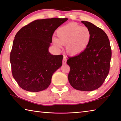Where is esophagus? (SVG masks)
I'll return each mask as SVG.
<instances>
[{"label":"esophagus","instance_id":"1","mask_svg":"<svg viewBox=\"0 0 121 121\" xmlns=\"http://www.w3.org/2000/svg\"><path fill=\"white\" fill-rule=\"evenodd\" d=\"M66 62H67V58H66V57L65 56V57H63V58L62 63H63V64H65Z\"/></svg>","mask_w":121,"mask_h":121}]
</instances>
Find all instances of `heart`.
<instances>
[{"label": "heart", "mask_w": 121, "mask_h": 121, "mask_svg": "<svg viewBox=\"0 0 121 121\" xmlns=\"http://www.w3.org/2000/svg\"><path fill=\"white\" fill-rule=\"evenodd\" d=\"M58 38L53 37L55 45L61 48L65 45V50L71 56L78 54L86 48L91 39L89 29L76 23H70L59 28L56 31Z\"/></svg>", "instance_id": "heart-1"}]
</instances>
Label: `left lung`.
Instances as JSON below:
<instances>
[{
  "label": "left lung",
  "mask_w": 121,
  "mask_h": 121,
  "mask_svg": "<svg viewBox=\"0 0 121 121\" xmlns=\"http://www.w3.org/2000/svg\"><path fill=\"white\" fill-rule=\"evenodd\" d=\"M82 22L89 29L91 39L84 51L67 61L70 68L68 80L75 89L91 91L101 86L108 75L112 50L103 30L91 22Z\"/></svg>",
  "instance_id": "1"
}]
</instances>
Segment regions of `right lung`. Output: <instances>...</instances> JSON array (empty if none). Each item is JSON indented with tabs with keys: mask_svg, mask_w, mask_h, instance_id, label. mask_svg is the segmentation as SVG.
Masks as SVG:
<instances>
[{
	"mask_svg": "<svg viewBox=\"0 0 121 121\" xmlns=\"http://www.w3.org/2000/svg\"><path fill=\"white\" fill-rule=\"evenodd\" d=\"M67 18L36 20L16 34L10 53L12 75L26 91L39 92L50 85L52 76L62 64V55L49 52L52 36Z\"/></svg>",
	"mask_w": 121,
	"mask_h": 121,
	"instance_id": "right-lung-1",
	"label": "right lung"
}]
</instances>
